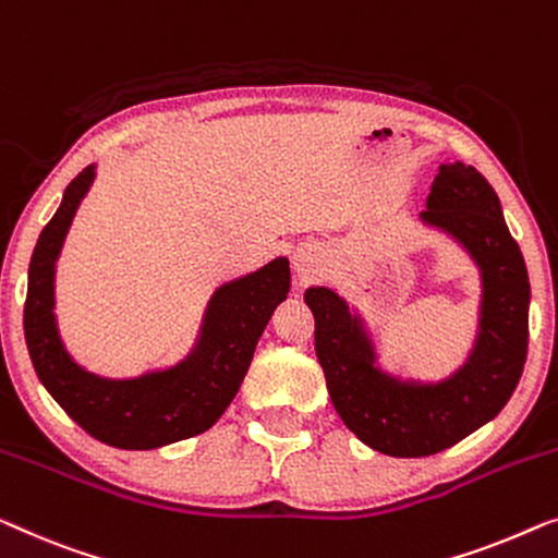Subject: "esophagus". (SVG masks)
I'll list each match as a JSON object with an SVG mask.
<instances>
[{
  "label": "esophagus",
  "instance_id": "34e87169",
  "mask_svg": "<svg viewBox=\"0 0 558 558\" xmlns=\"http://www.w3.org/2000/svg\"><path fill=\"white\" fill-rule=\"evenodd\" d=\"M319 262H322V254L314 244H302L296 248L292 256V264L299 277V284H306V281L314 279V274L319 269Z\"/></svg>",
  "mask_w": 558,
  "mask_h": 558
}]
</instances>
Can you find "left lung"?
<instances>
[{"mask_svg": "<svg viewBox=\"0 0 558 558\" xmlns=\"http://www.w3.org/2000/svg\"><path fill=\"white\" fill-rule=\"evenodd\" d=\"M420 221L460 244L481 271L478 335L440 383L402 379L377 365L365 319L327 287H310L314 350L342 423L377 453L423 458L494 420L519 385L529 347L531 287L500 201L473 166L442 163Z\"/></svg>", "mask_w": 558, "mask_h": 558, "instance_id": "1", "label": "left lung"}]
</instances>
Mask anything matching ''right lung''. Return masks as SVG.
I'll return each instance as SVG.
<instances>
[{"label":"right lung","mask_w":558,"mask_h":558,"mask_svg":"<svg viewBox=\"0 0 558 558\" xmlns=\"http://www.w3.org/2000/svg\"><path fill=\"white\" fill-rule=\"evenodd\" d=\"M93 181L95 166L72 179L32 254L24 302L32 365L64 413L105 446L153 450L193 438L208 430L236 398L264 327L289 294V262L279 256L216 289L196 344L179 365L128 379L87 373L70 357L58 332L54 264Z\"/></svg>","instance_id":"add662e5"}]
</instances>
